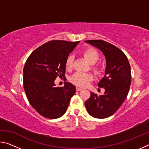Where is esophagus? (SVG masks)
<instances>
[{
	"label": "esophagus",
	"mask_w": 149,
	"mask_h": 149,
	"mask_svg": "<svg viewBox=\"0 0 149 149\" xmlns=\"http://www.w3.org/2000/svg\"><path fill=\"white\" fill-rule=\"evenodd\" d=\"M83 89L81 88H79V87H76V91H82Z\"/></svg>",
	"instance_id": "1"
}]
</instances>
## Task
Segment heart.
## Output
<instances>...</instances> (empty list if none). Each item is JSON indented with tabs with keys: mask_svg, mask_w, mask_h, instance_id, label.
Masks as SVG:
<instances>
[{
	"mask_svg": "<svg viewBox=\"0 0 149 149\" xmlns=\"http://www.w3.org/2000/svg\"><path fill=\"white\" fill-rule=\"evenodd\" d=\"M82 54L90 64H92L91 70L97 75H101L102 69L100 65L95 64L99 60L100 56L99 52L93 48H87L83 50ZM74 56L69 55L65 60V67L67 69L71 70L73 68ZM93 80V76L91 74H84V73L76 72L72 75L70 78V82L78 87H85L89 84V83Z\"/></svg>",
	"mask_w": 149,
	"mask_h": 149,
	"instance_id": "1",
	"label": "heart"
}]
</instances>
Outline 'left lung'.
<instances>
[{
	"instance_id": "8db88e82",
	"label": "left lung",
	"mask_w": 149,
	"mask_h": 149,
	"mask_svg": "<svg viewBox=\"0 0 149 149\" xmlns=\"http://www.w3.org/2000/svg\"><path fill=\"white\" fill-rule=\"evenodd\" d=\"M85 42L99 49L107 60L104 77L98 85L105 89L104 95L98 96L91 92L85 107L93 117L107 118L114 114L127 98L132 82L130 62L122 50L109 42L102 40Z\"/></svg>"
}]
</instances>
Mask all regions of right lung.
Segmentation results:
<instances>
[{
	"label": "right lung",
	"mask_w": 149,
	"mask_h": 149,
	"mask_svg": "<svg viewBox=\"0 0 149 149\" xmlns=\"http://www.w3.org/2000/svg\"><path fill=\"white\" fill-rule=\"evenodd\" d=\"M79 41L54 40L35 49L24 68V89L33 108L42 116L56 119L66 112L75 87L65 82L55 87L54 80L65 77V60Z\"/></svg>",
	"instance_id": "add662e5"
}]
</instances>
